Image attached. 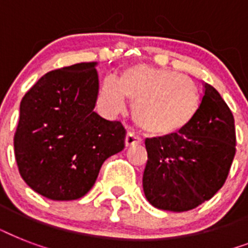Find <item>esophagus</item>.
<instances>
[{
	"label": "esophagus",
	"instance_id": "34e87169",
	"mask_svg": "<svg viewBox=\"0 0 248 248\" xmlns=\"http://www.w3.org/2000/svg\"><path fill=\"white\" fill-rule=\"evenodd\" d=\"M139 143H141V139H140L138 135H135L134 132L128 131L127 134H126V138H124V144H126V147H130V145H134V144Z\"/></svg>",
	"mask_w": 248,
	"mask_h": 248
}]
</instances>
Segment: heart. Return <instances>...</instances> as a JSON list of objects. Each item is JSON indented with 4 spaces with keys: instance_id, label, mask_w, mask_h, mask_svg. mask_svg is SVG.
Here are the masks:
<instances>
[{
    "instance_id": "1",
    "label": "heart",
    "mask_w": 248,
    "mask_h": 248,
    "mask_svg": "<svg viewBox=\"0 0 248 248\" xmlns=\"http://www.w3.org/2000/svg\"><path fill=\"white\" fill-rule=\"evenodd\" d=\"M101 101L109 110L121 112L126 97L134 101L132 118L152 136H170L188 127L200 110L196 83L177 72L139 64L128 68L120 79L105 77Z\"/></svg>"
}]
</instances>
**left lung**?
I'll use <instances>...</instances> for the list:
<instances>
[{
	"label": "left lung",
	"instance_id": "left-lung-1",
	"mask_svg": "<svg viewBox=\"0 0 248 248\" xmlns=\"http://www.w3.org/2000/svg\"><path fill=\"white\" fill-rule=\"evenodd\" d=\"M200 110L179 134L145 139L143 189L148 202L166 211H189L215 196L235 155L234 117L204 83Z\"/></svg>",
	"mask_w": 248,
	"mask_h": 248
}]
</instances>
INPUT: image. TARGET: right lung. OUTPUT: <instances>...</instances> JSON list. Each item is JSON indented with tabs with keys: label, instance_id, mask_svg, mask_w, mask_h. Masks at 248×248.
I'll list each match as a JSON object with an SVG mask.
<instances>
[{
	"label": "right lung",
	"instance_id": "1",
	"mask_svg": "<svg viewBox=\"0 0 248 248\" xmlns=\"http://www.w3.org/2000/svg\"><path fill=\"white\" fill-rule=\"evenodd\" d=\"M96 65L78 63L48 72L21 99L14 136L17 169L28 186L48 200L85 196L105 159L124 148L120 121L93 112Z\"/></svg>",
	"mask_w": 248,
	"mask_h": 248
}]
</instances>
